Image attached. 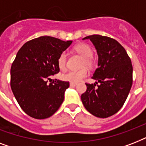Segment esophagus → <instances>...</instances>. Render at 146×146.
<instances>
[{
	"mask_svg": "<svg viewBox=\"0 0 146 146\" xmlns=\"http://www.w3.org/2000/svg\"><path fill=\"white\" fill-rule=\"evenodd\" d=\"M70 86H77V83H74V82H70Z\"/></svg>",
	"mask_w": 146,
	"mask_h": 146,
	"instance_id": "obj_1",
	"label": "esophagus"
}]
</instances>
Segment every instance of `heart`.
I'll use <instances>...</instances> for the list:
<instances>
[{"instance_id": "1", "label": "heart", "mask_w": 146, "mask_h": 146, "mask_svg": "<svg viewBox=\"0 0 146 146\" xmlns=\"http://www.w3.org/2000/svg\"><path fill=\"white\" fill-rule=\"evenodd\" d=\"M76 52L80 54L82 57H84V64L86 65L91 64L92 60L89 57L92 55V50L90 47L86 44H79L76 45L74 48ZM58 66L60 70H65L66 66V54L65 51L60 54L57 60ZM88 76V70L86 69H81L79 70H70L67 73H64L62 77L64 80L69 81L70 82L77 83L86 78Z\"/></svg>"}]
</instances>
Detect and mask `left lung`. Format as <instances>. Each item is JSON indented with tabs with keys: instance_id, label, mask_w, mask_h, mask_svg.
<instances>
[{
	"instance_id": "1",
	"label": "left lung",
	"mask_w": 146,
	"mask_h": 146,
	"mask_svg": "<svg viewBox=\"0 0 146 146\" xmlns=\"http://www.w3.org/2000/svg\"><path fill=\"white\" fill-rule=\"evenodd\" d=\"M90 39L97 50L98 68L92 79L94 84L86 83V92L81 100L89 113L97 117L106 118L113 115L124 104L133 84L131 60L121 44L113 38L92 35Z\"/></svg>"
}]
</instances>
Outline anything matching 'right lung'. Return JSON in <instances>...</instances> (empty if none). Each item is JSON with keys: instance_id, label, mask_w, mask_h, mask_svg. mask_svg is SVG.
<instances>
[{"instance_id": "obj_1", "label": "right lung", "mask_w": 146, "mask_h": 146, "mask_svg": "<svg viewBox=\"0 0 146 146\" xmlns=\"http://www.w3.org/2000/svg\"><path fill=\"white\" fill-rule=\"evenodd\" d=\"M72 42L41 36L25 43L17 52L10 69V86L20 108L29 116L49 117L64 102L69 82H47L49 76L59 73L58 57Z\"/></svg>"}]
</instances>
